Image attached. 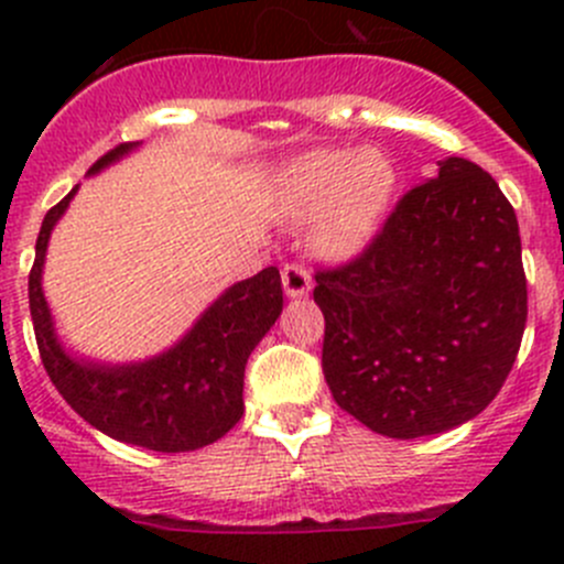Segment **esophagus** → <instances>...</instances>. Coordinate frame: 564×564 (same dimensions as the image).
Listing matches in <instances>:
<instances>
[{
	"label": "esophagus",
	"mask_w": 564,
	"mask_h": 564,
	"mask_svg": "<svg viewBox=\"0 0 564 564\" xmlns=\"http://www.w3.org/2000/svg\"><path fill=\"white\" fill-rule=\"evenodd\" d=\"M281 281H283V292L289 297H303V294L311 292V272L305 270L300 261H286L281 270Z\"/></svg>",
	"instance_id": "esophagus-1"
}]
</instances>
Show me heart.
Instances as JSON below:
<instances>
[{"instance_id": "1", "label": "heart", "mask_w": 564, "mask_h": 564, "mask_svg": "<svg viewBox=\"0 0 564 564\" xmlns=\"http://www.w3.org/2000/svg\"><path fill=\"white\" fill-rule=\"evenodd\" d=\"M395 166L388 152L314 150L275 174L278 213L292 224L318 215L316 242L327 253H351L377 231L395 193Z\"/></svg>"}]
</instances>
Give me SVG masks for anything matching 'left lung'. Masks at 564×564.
I'll use <instances>...</instances> for the list:
<instances>
[{
	"instance_id": "obj_1",
	"label": "left lung",
	"mask_w": 564,
	"mask_h": 564,
	"mask_svg": "<svg viewBox=\"0 0 564 564\" xmlns=\"http://www.w3.org/2000/svg\"><path fill=\"white\" fill-rule=\"evenodd\" d=\"M322 371L335 403L377 434L417 440L497 398L527 327L519 220L464 158L398 198L371 242L316 270Z\"/></svg>"
}]
</instances>
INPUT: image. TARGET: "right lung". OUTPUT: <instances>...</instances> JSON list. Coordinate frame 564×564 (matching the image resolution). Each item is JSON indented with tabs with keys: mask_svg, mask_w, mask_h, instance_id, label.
Instances as JSON below:
<instances>
[{
	"mask_svg": "<svg viewBox=\"0 0 564 564\" xmlns=\"http://www.w3.org/2000/svg\"><path fill=\"white\" fill-rule=\"evenodd\" d=\"M133 147H113L89 174H98ZM76 191L78 187H73L45 213L30 272V311L45 373L59 395L111 440L158 453H185L213 445L242 417L248 357L283 311L281 272L278 267H267L226 289L174 349L152 360L133 366L73 360L54 335L40 275L51 229Z\"/></svg>",
	"mask_w": 564,
	"mask_h": 564,
	"instance_id": "1",
	"label": "right lung"
}]
</instances>
